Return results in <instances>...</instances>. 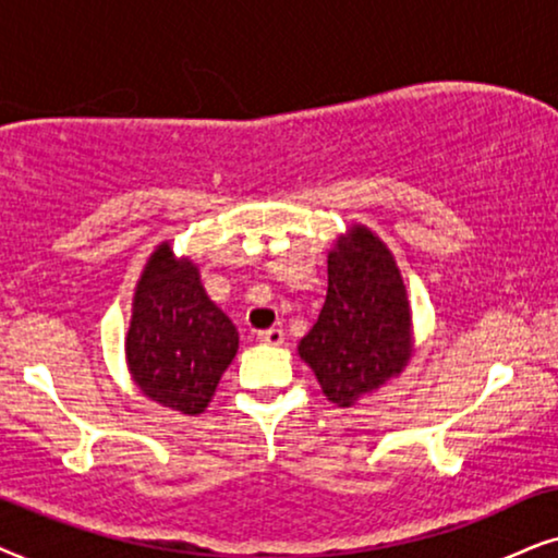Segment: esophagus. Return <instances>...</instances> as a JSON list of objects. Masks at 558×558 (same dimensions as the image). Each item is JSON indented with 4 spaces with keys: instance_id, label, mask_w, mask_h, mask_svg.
Here are the masks:
<instances>
[{
    "instance_id": "1",
    "label": "esophagus",
    "mask_w": 558,
    "mask_h": 558,
    "mask_svg": "<svg viewBox=\"0 0 558 558\" xmlns=\"http://www.w3.org/2000/svg\"><path fill=\"white\" fill-rule=\"evenodd\" d=\"M257 341H263V344H270V347H280L286 341V331L278 329V326H272V329L259 331Z\"/></svg>"
}]
</instances>
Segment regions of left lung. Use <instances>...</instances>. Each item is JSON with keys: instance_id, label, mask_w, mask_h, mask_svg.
<instances>
[{"instance_id": "obj_1", "label": "left lung", "mask_w": 558, "mask_h": 558, "mask_svg": "<svg viewBox=\"0 0 558 558\" xmlns=\"http://www.w3.org/2000/svg\"><path fill=\"white\" fill-rule=\"evenodd\" d=\"M331 403L349 408L398 375L411 356V308L390 250L352 227L329 255L318 322L299 344Z\"/></svg>"}]
</instances>
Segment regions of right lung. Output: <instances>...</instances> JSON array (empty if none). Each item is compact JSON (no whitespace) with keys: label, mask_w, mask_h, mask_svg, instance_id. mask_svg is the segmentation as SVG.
Listing matches in <instances>:
<instances>
[{"label":"right lung","mask_w":558,"mask_h":558,"mask_svg":"<svg viewBox=\"0 0 558 558\" xmlns=\"http://www.w3.org/2000/svg\"><path fill=\"white\" fill-rule=\"evenodd\" d=\"M229 316L206 295L196 265L160 244L137 283L128 362L140 390L173 411L202 413L234 360Z\"/></svg>","instance_id":"1"}]
</instances>
